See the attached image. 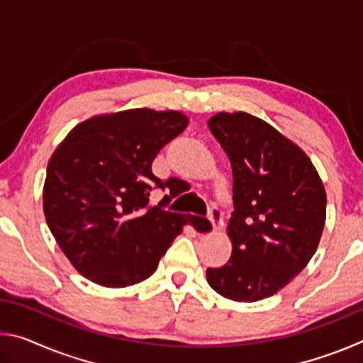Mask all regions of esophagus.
Segmentation results:
<instances>
[{
	"instance_id": "1",
	"label": "esophagus",
	"mask_w": 363,
	"mask_h": 363,
	"mask_svg": "<svg viewBox=\"0 0 363 363\" xmlns=\"http://www.w3.org/2000/svg\"><path fill=\"white\" fill-rule=\"evenodd\" d=\"M208 218L211 220L213 230H219L220 227H223V211H220L218 206L213 205L210 210H208Z\"/></svg>"
}]
</instances>
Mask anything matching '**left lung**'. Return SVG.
Returning a JSON list of instances; mask_svg holds the SVG:
<instances>
[{"label": "left lung", "mask_w": 363, "mask_h": 363, "mask_svg": "<svg viewBox=\"0 0 363 363\" xmlns=\"http://www.w3.org/2000/svg\"><path fill=\"white\" fill-rule=\"evenodd\" d=\"M208 126L232 164L233 250L206 279L224 298L253 303L290 284L314 256L327 195L306 153L266 121L218 113Z\"/></svg>", "instance_id": "obj_1"}]
</instances>
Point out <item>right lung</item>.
Segmentation results:
<instances>
[{
	"mask_svg": "<svg viewBox=\"0 0 363 363\" xmlns=\"http://www.w3.org/2000/svg\"><path fill=\"white\" fill-rule=\"evenodd\" d=\"M179 112L133 108L94 116L69 133L48 163L43 208L49 230L79 274L123 288L155 272L182 225L211 229L206 218L167 211L171 197L148 205L153 188L172 190L152 173L169 140L186 130Z\"/></svg>",
	"mask_w": 363,
	"mask_h": 363,
	"instance_id": "right-lung-1",
	"label": "right lung"
}]
</instances>
